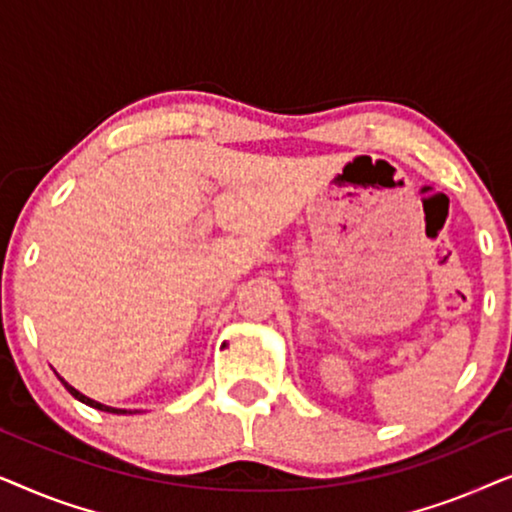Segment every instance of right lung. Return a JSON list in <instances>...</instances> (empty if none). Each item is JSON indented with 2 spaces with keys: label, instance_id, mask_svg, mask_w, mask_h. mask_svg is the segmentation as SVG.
Instances as JSON below:
<instances>
[{
  "label": "right lung",
  "instance_id": "add662e5",
  "mask_svg": "<svg viewBox=\"0 0 512 512\" xmlns=\"http://www.w3.org/2000/svg\"><path fill=\"white\" fill-rule=\"evenodd\" d=\"M60 382H62V384H65V387H67V391H69V394H72L74 398H79V401H81V403H86V405H90V408H97V410H104V412H116V415H123V412H128V410H118V408H109V405H102V403H97V401H93V398L83 396V394H81V391H76V389L72 387V384H67L65 380H62V377H60Z\"/></svg>",
  "mask_w": 512,
  "mask_h": 512
}]
</instances>
